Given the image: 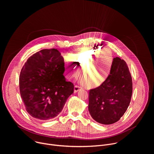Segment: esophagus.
<instances>
[{
	"mask_svg": "<svg viewBox=\"0 0 154 154\" xmlns=\"http://www.w3.org/2000/svg\"><path fill=\"white\" fill-rule=\"evenodd\" d=\"M80 89H82V87L80 86L75 85V86H74V92L76 93V92L79 91Z\"/></svg>",
	"mask_w": 154,
	"mask_h": 154,
	"instance_id": "esophagus-1",
	"label": "esophagus"
}]
</instances>
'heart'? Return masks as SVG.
<instances>
[{
	"mask_svg": "<svg viewBox=\"0 0 154 154\" xmlns=\"http://www.w3.org/2000/svg\"><path fill=\"white\" fill-rule=\"evenodd\" d=\"M69 60L79 70L80 69V76L90 86H96L102 83L109 74L113 64V57L110 52L108 50L98 52V49L95 48L75 50L71 54ZM91 64L93 65L92 67H91ZM65 69L69 77L79 75V71L68 61L65 63Z\"/></svg>",
	"mask_w": 154,
	"mask_h": 154,
	"instance_id": "b5f03b06",
	"label": "heart"
}]
</instances>
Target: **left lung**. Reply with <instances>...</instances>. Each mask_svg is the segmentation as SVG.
I'll use <instances>...</instances> for the list:
<instances>
[{
	"instance_id": "8db88e82",
	"label": "left lung",
	"mask_w": 154,
	"mask_h": 154,
	"mask_svg": "<svg viewBox=\"0 0 154 154\" xmlns=\"http://www.w3.org/2000/svg\"><path fill=\"white\" fill-rule=\"evenodd\" d=\"M132 79L126 62L113 58L106 79L89 92L88 110L97 122L108 125L118 121L126 112L132 95Z\"/></svg>"
}]
</instances>
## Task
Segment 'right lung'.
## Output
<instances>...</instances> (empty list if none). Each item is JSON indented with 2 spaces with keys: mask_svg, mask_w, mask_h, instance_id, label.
Returning <instances> with one entry per match:
<instances>
[{
  "mask_svg": "<svg viewBox=\"0 0 154 154\" xmlns=\"http://www.w3.org/2000/svg\"><path fill=\"white\" fill-rule=\"evenodd\" d=\"M64 71V58L57 49H42L25 63L20 73L19 90L32 117L47 121L60 113L74 88L65 79Z\"/></svg>",
  "mask_w": 154,
  "mask_h": 154,
  "instance_id": "add662e5",
  "label": "right lung"
}]
</instances>
